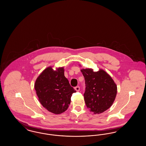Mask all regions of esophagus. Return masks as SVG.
<instances>
[{
    "label": "esophagus",
    "instance_id": "obj_1",
    "mask_svg": "<svg viewBox=\"0 0 146 146\" xmlns=\"http://www.w3.org/2000/svg\"><path fill=\"white\" fill-rule=\"evenodd\" d=\"M75 90L76 91H79L80 90V87L79 86H76V87H75Z\"/></svg>",
    "mask_w": 146,
    "mask_h": 146
}]
</instances>
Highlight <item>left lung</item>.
I'll return each mask as SVG.
<instances>
[{"instance_id":"left-lung-1","label":"left lung","mask_w":146,"mask_h":146,"mask_svg":"<svg viewBox=\"0 0 146 146\" xmlns=\"http://www.w3.org/2000/svg\"><path fill=\"white\" fill-rule=\"evenodd\" d=\"M85 79L84 94L86 106L95 114L106 111L113 104L117 86L111 76L104 70L94 72L91 68L81 70Z\"/></svg>"}]
</instances>
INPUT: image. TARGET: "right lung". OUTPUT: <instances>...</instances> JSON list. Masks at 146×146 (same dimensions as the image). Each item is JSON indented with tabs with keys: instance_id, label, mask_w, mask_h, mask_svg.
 Wrapping results in <instances>:
<instances>
[{
	"instance_id": "obj_1",
	"label": "right lung",
	"mask_w": 146,
	"mask_h": 146,
	"mask_svg": "<svg viewBox=\"0 0 146 146\" xmlns=\"http://www.w3.org/2000/svg\"><path fill=\"white\" fill-rule=\"evenodd\" d=\"M35 90L42 106L56 114L66 111L72 94L76 92L64 75V68L54 70L51 67L42 71L35 81Z\"/></svg>"
}]
</instances>
